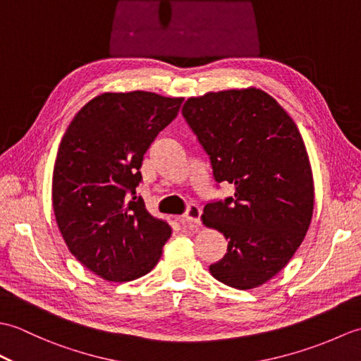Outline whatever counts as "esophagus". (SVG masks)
Returning a JSON list of instances; mask_svg holds the SVG:
<instances>
[{"mask_svg": "<svg viewBox=\"0 0 361 361\" xmlns=\"http://www.w3.org/2000/svg\"><path fill=\"white\" fill-rule=\"evenodd\" d=\"M200 217H202V209L198 208L197 204H189L186 208L185 216H183V220L188 221V224L200 225Z\"/></svg>", "mask_w": 361, "mask_h": 361, "instance_id": "obj_1", "label": "esophagus"}]
</instances>
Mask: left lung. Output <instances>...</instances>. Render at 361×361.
<instances>
[{"mask_svg":"<svg viewBox=\"0 0 361 361\" xmlns=\"http://www.w3.org/2000/svg\"><path fill=\"white\" fill-rule=\"evenodd\" d=\"M181 113L209 155L214 178L235 188L233 197L204 206L203 224L228 240L209 271L233 288L262 286L293 257L312 220L315 194L302 136L257 88L190 97Z\"/></svg>","mask_w":361,"mask_h":361,"instance_id":"obj_1","label":"left lung"}]
</instances>
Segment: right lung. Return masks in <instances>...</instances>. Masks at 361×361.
<instances>
[{"instance_id":"1","label":"right lung","mask_w":361,"mask_h":361,"mask_svg":"<svg viewBox=\"0 0 361 361\" xmlns=\"http://www.w3.org/2000/svg\"><path fill=\"white\" fill-rule=\"evenodd\" d=\"M183 97L104 93L75 114L60 142L52 206L68 250L106 281L147 274L172 234L136 197L144 153L178 114Z\"/></svg>"}]
</instances>
